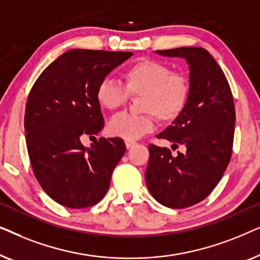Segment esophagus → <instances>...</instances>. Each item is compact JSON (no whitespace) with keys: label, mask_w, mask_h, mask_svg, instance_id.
<instances>
[{"label":"esophagus","mask_w":260,"mask_h":260,"mask_svg":"<svg viewBox=\"0 0 260 260\" xmlns=\"http://www.w3.org/2000/svg\"><path fill=\"white\" fill-rule=\"evenodd\" d=\"M135 142L134 141H125V145H126V148L127 149H131V148H134L135 147Z\"/></svg>","instance_id":"esophagus-1"}]
</instances>
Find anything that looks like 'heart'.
<instances>
[{
    "label": "heart",
    "mask_w": 260,
    "mask_h": 260,
    "mask_svg": "<svg viewBox=\"0 0 260 260\" xmlns=\"http://www.w3.org/2000/svg\"><path fill=\"white\" fill-rule=\"evenodd\" d=\"M124 85L105 78L98 84L95 98L102 108L115 111L131 97L138 99L144 113H120L109 123V133L116 137L135 141L151 133L156 117L162 123H173L182 115L190 98L191 85L187 74L174 72L165 62L141 59L123 73Z\"/></svg>",
    "instance_id": "b5f03b06"
}]
</instances>
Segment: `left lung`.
I'll return each mask as SVG.
<instances>
[{
	"instance_id": "obj_1",
	"label": "left lung",
	"mask_w": 260,
	"mask_h": 260,
	"mask_svg": "<svg viewBox=\"0 0 260 260\" xmlns=\"http://www.w3.org/2000/svg\"><path fill=\"white\" fill-rule=\"evenodd\" d=\"M156 53L179 56L189 65L190 98L184 112L158 138L186 152L172 155L168 148L149 145L147 187L159 204L187 208L205 200L214 189L232 156L236 109L222 70L208 51L180 47Z\"/></svg>"
}]
</instances>
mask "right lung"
I'll list each match as a JSON object with an SVG mask.
<instances>
[{
    "label": "right lung",
    "mask_w": 260,
    "mask_h": 260,
    "mask_svg": "<svg viewBox=\"0 0 260 260\" xmlns=\"http://www.w3.org/2000/svg\"><path fill=\"white\" fill-rule=\"evenodd\" d=\"M131 52L71 49L35 81L24 112L27 150L34 175L55 202L87 208L109 189L113 169L126 150L122 138L94 137L104 126L95 98L98 84Z\"/></svg>",
    "instance_id": "1"
}]
</instances>
